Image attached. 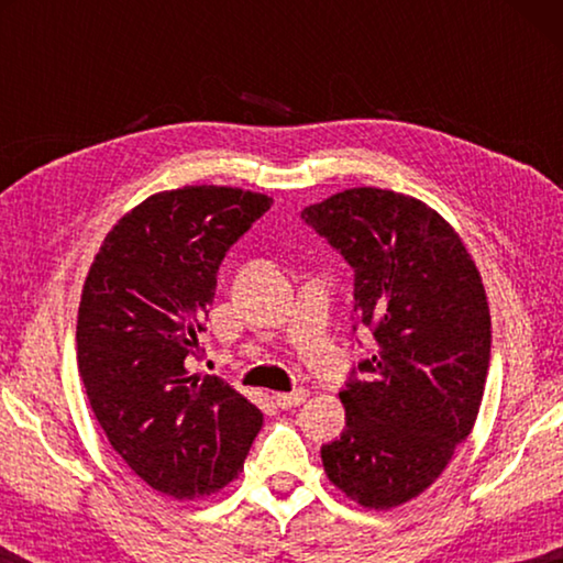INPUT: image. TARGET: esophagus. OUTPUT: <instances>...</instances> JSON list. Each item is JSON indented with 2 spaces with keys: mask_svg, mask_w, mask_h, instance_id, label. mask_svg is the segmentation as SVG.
Masks as SVG:
<instances>
[{
  "mask_svg": "<svg viewBox=\"0 0 563 563\" xmlns=\"http://www.w3.org/2000/svg\"><path fill=\"white\" fill-rule=\"evenodd\" d=\"M275 405H278L280 409H290V407H298L302 405L305 399H308V389H292V393H278L273 395Z\"/></svg>",
  "mask_w": 563,
  "mask_h": 563,
  "instance_id": "1",
  "label": "esophagus"
}]
</instances>
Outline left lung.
<instances>
[{
    "mask_svg": "<svg viewBox=\"0 0 563 563\" xmlns=\"http://www.w3.org/2000/svg\"><path fill=\"white\" fill-rule=\"evenodd\" d=\"M300 218L355 271L352 330L377 342L340 393L345 430L322 444V466L362 507H399L444 472L479 415L492 355L482 275L412 196L350 188Z\"/></svg>",
    "mask_w": 563,
    "mask_h": 563,
    "instance_id": "left-lung-1",
    "label": "left lung"
}]
</instances>
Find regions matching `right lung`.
<instances>
[{
  "instance_id": "obj_1",
  "label": "right lung",
  "mask_w": 563,
  "mask_h": 563,
  "mask_svg": "<svg viewBox=\"0 0 563 563\" xmlns=\"http://www.w3.org/2000/svg\"><path fill=\"white\" fill-rule=\"evenodd\" d=\"M273 198L184 186L146 198L111 228L84 283L76 362L93 417L148 487L203 499L243 470L263 412L216 375H188L201 355L228 247Z\"/></svg>"
}]
</instances>
